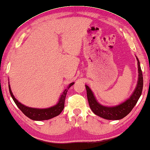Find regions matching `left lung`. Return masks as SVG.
Segmentation results:
<instances>
[{"label":"left lung","instance_id":"8db88e82","mask_svg":"<svg viewBox=\"0 0 150 150\" xmlns=\"http://www.w3.org/2000/svg\"><path fill=\"white\" fill-rule=\"evenodd\" d=\"M136 58L137 60L139 72L137 86L129 98L118 105L105 106L99 103L91 89L87 85H85L89 107L96 115L107 120H120L125 117L136 105L142 94L143 87V78L140 62L137 56H136Z\"/></svg>","mask_w":150,"mask_h":150}]
</instances>
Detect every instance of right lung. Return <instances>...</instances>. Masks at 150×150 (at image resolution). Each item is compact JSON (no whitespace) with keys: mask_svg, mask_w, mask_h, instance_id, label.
Returning <instances> with one entry per match:
<instances>
[{"mask_svg":"<svg viewBox=\"0 0 150 150\" xmlns=\"http://www.w3.org/2000/svg\"><path fill=\"white\" fill-rule=\"evenodd\" d=\"M74 84V83H71L70 84L68 85L67 88L62 92V94L60 96L59 100L58 103L55 105L50 107L48 108L40 109V108H30V107L25 106L24 105L21 103L18 102V100L15 98L14 96L13 95V93L11 90L10 85L9 84V90L10 93L11 98H13V101L16 105L17 107L20 109L21 111L25 114V116H28L30 119L34 120H49L50 118H52L55 116H57L61 113L62 111L63 110L64 106H65V100L66 94H67V90L69 89V87Z\"/></svg>","mask_w":150,"mask_h":150,"instance_id":"right-lung-1","label":"right lung"}]
</instances>
